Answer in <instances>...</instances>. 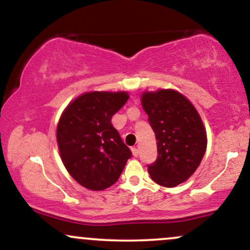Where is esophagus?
<instances>
[{
	"label": "esophagus",
	"mask_w": 250,
	"mask_h": 250,
	"mask_svg": "<svg viewBox=\"0 0 250 250\" xmlns=\"http://www.w3.org/2000/svg\"><path fill=\"white\" fill-rule=\"evenodd\" d=\"M131 153H133V155H134V156L135 157H137V156H139V154H140V151H139V149H137V148H131Z\"/></svg>",
	"instance_id": "obj_1"
}]
</instances>
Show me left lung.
<instances>
[{
    "label": "left lung",
    "mask_w": 250,
    "mask_h": 250,
    "mask_svg": "<svg viewBox=\"0 0 250 250\" xmlns=\"http://www.w3.org/2000/svg\"><path fill=\"white\" fill-rule=\"evenodd\" d=\"M141 103L157 143L156 161L148 166L154 182L176 187L195 173L207 148V134L197 110L174 89L145 91Z\"/></svg>",
    "instance_id": "1"
}]
</instances>
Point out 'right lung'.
I'll return each instance as SVG.
<instances>
[{
	"label": "right lung",
	"mask_w": 250,
	"mask_h": 250,
	"mask_svg": "<svg viewBox=\"0 0 250 250\" xmlns=\"http://www.w3.org/2000/svg\"><path fill=\"white\" fill-rule=\"evenodd\" d=\"M128 99L127 91H89L71 101L60 117L56 139L61 160L84 188L97 191L113 186L131 157L111 125Z\"/></svg>",
	"instance_id": "1"
}]
</instances>
